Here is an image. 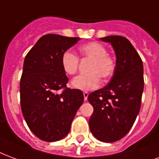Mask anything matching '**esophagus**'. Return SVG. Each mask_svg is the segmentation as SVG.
I'll return each mask as SVG.
<instances>
[{
	"label": "esophagus",
	"instance_id": "obj_1",
	"mask_svg": "<svg viewBox=\"0 0 159 159\" xmlns=\"http://www.w3.org/2000/svg\"><path fill=\"white\" fill-rule=\"evenodd\" d=\"M83 95H84V101L87 100L88 96H89V93H88V92H86V91H84V92H83Z\"/></svg>",
	"mask_w": 159,
	"mask_h": 159
}]
</instances>
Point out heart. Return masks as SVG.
I'll list each match as a JSON object with an SVG mask.
<instances>
[{
    "mask_svg": "<svg viewBox=\"0 0 159 159\" xmlns=\"http://www.w3.org/2000/svg\"><path fill=\"white\" fill-rule=\"evenodd\" d=\"M79 52L82 58L91 59L86 75L77 76L72 81V85L81 91H90L99 86L100 78L109 80L116 69V61L108 54L106 46L96 41L85 43L80 46ZM80 59L75 53L66 51L61 57L62 70L68 75H75L79 68Z\"/></svg>",
    "mask_w": 159,
    "mask_h": 159,
    "instance_id": "obj_1",
    "label": "heart"
}]
</instances>
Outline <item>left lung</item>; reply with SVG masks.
<instances>
[{
    "label": "left lung",
    "mask_w": 159,
    "mask_h": 159,
    "mask_svg": "<svg viewBox=\"0 0 159 159\" xmlns=\"http://www.w3.org/2000/svg\"><path fill=\"white\" fill-rule=\"evenodd\" d=\"M101 40L113 46L116 69L105 87L88 96L94 108L89 125L97 140L114 142L128 134L138 115L144 88L143 64L125 37L111 35Z\"/></svg>",
    "instance_id": "left-lung-1"
}]
</instances>
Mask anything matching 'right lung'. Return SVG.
Segmentation results:
<instances>
[{
  "mask_svg": "<svg viewBox=\"0 0 159 159\" xmlns=\"http://www.w3.org/2000/svg\"><path fill=\"white\" fill-rule=\"evenodd\" d=\"M80 39L45 34L24 59L20 80L22 113L31 131L42 141L65 137L83 103V92L67 87L68 79L61 65L62 53Z\"/></svg>",
  "mask_w": 159,
  "mask_h": 159,
  "instance_id": "1",
  "label": "right lung"
}]
</instances>
